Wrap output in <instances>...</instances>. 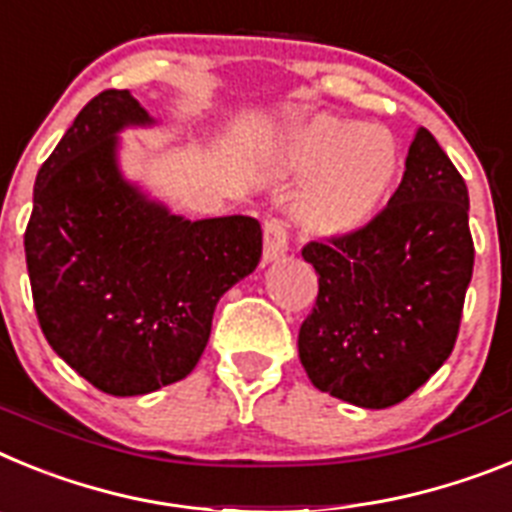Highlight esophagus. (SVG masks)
<instances>
[{"label": "esophagus", "instance_id": "esophagus-1", "mask_svg": "<svg viewBox=\"0 0 512 512\" xmlns=\"http://www.w3.org/2000/svg\"><path fill=\"white\" fill-rule=\"evenodd\" d=\"M288 252V226L281 219H268L262 226V260L273 262Z\"/></svg>", "mask_w": 512, "mask_h": 512}]
</instances>
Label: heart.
<instances>
[{"mask_svg":"<svg viewBox=\"0 0 512 512\" xmlns=\"http://www.w3.org/2000/svg\"><path fill=\"white\" fill-rule=\"evenodd\" d=\"M283 167L311 175L296 201L301 226L345 237L376 219L399 175L397 141L379 126L317 115L288 136Z\"/></svg>","mask_w":512,"mask_h":512,"instance_id":"b5f03b06","label":"heart"}]
</instances>
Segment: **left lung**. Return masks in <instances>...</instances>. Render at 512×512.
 Masks as SVG:
<instances>
[{"instance_id":"8db88e82","label":"left lung","mask_w":512,"mask_h":512,"mask_svg":"<svg viewBox=\"0 0 512 512\" xmlns=\"http://www.w3.org/2000/svg\"><path fill=\"white\" fill-rule=\"evenodd\" d=\"M319 275L299 358L319 391L384 410L420 389L451 355L474 270L469 190L428 128L404 177L361 231L301 250Z\"/></svg>"}]
</instances>
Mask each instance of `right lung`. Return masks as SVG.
Returning a JSON list of instances; mask_svg holds the SVG:
<instances>
[{"label":"right lung","mask_w":512,"mask_h":512,"mask_svg":"<svg viewBox=\"0 0 512 512\" xmlns=\"http://www.w3.org/2000/svg\"><path fill=\"white\" fill-rule=\"evenodd\" d=\"M128 90L92 97L35 177L25 260L41 330L113 397L185 379L219 299L257 268L252 216L188 221L118 170V131L151 126Z\"/></svg>","instance_id":"obj_1"}]
</instances>
